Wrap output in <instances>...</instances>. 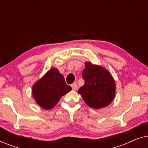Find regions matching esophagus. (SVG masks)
Wrapping results in <instances>:
<instances>
[{
	"label": "esophagus",
	"mask_w": 148,
	"mask_h": 148,
	"mask_svg": "<svg viewBox=\"0 0 148 148\" xmlns=\"http://www.w3.org/2000/svg\"><path fill=\"white\" fill-rule=\"evenodd\" d=\"M71 87H72V89L73 90H77V88H78V86H77V85L76 83H74V84H73L71 85Z\"/></svg>",
	"instance_id": "obj_1"
}]
</instances>
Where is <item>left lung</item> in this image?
<instances>
[{
	"label": "left lung",
	"instance_id": "obj_1",
	"mask_svg": "<svg viewBox=\"0 0 148 148\" xmlns=\"http://www.w3.org/2000/svg\"><path fill=\"white\" fill-rule=\"evenodd\" d=\"M82 72L85 84L78 93L90 107L99 109L110 104L115 94V84L110 73L102 66L86 62Z\"/></svg>",
	"mask_w": 148,
	"mask_h": 148
}]
</instances>
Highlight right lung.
Wrapping results in <instances>:
<instances>
[{
  "mask_svg": "<svg viewBox=\"0 0 148 148\" xmlns=\"http://www.w3.org/2000/svg\"><path fill=\"white\" fill-rule=\"evenodd\" d=\"M71 90L63 75L56 69H51L34 85L32 94L36 102L45 109H51L60 98Z\"/></svg>",
  "mask_w": 148,
  "mask_h": 148,
  "instance_id": "1",
  "label": "right lung"
}]
</instances>
